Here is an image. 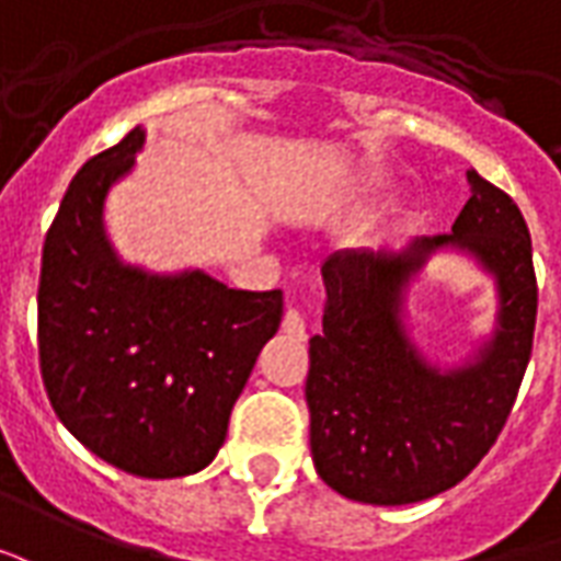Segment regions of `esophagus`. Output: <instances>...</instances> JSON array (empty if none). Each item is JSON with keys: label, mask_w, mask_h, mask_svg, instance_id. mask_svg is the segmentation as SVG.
Here are the masks:
<instances>
[{"label": "esophagus", "mask_w": 561, "mask_h": 561, "mask_svg": "<svg viewBox=\"0 0 561 561\" xmlns=\"http://www.w3.org/2000/svg\"><path fill=\"white\" fill-rule=\"evenodd\" d=\"M284 331L289 334V337H296V341H305V337H308V320H305V313L296 308L286 310Z\"/></svg>", "instance_id": "1"}]
</instances>
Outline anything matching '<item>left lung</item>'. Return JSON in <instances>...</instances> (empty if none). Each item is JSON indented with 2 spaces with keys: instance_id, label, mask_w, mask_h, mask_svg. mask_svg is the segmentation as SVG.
I'll return each instance as SVG.
<instances>
[{
  "instance_id": "left-lung-1",
  "label": "left lung",
  "mask_w": 561,
  "mask_h": 561,
  "mask_svg": "<svg viewBox=\"0 0 561 561\" xmlns=\"http://www.w3.org/2000/svg\"><path fill=\"white\" fill-rule=\"evenodd\" d=\"M472 196L451 236L403 253L341 251L325 260L322 334L310 337L305 400L320 478L367 505H410L463 481L505 427L533 355L538 280L523 211L469 170ZM443 243L472 250L500 280L497 341L476 366L436 375L399 325V289Z\"/></svg>"
}]
</instances>
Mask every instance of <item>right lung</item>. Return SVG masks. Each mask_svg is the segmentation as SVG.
<instances>
[{"label":"right lung","instance_id":"1","mask_svg":"<svg viewBox=\"0 0 561 561\" xmlns=\"http://www.w3.org/2000/svg\"><path fill=\"white\" fill-rule=\"evenodd\" d=\"M140 146L134 128L65 191L41 256L38 362L53 410L89 451L130 476L179 478L211 463L227 439L284 293L118 263L101 208Z\"/></svg>","mask_w":561,"mask_h":561}]
</instances>
